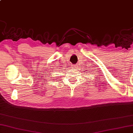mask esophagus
Listing matches in <instances>:
<instances>
[{
    "label": "esophagus",
    "mask_w": 133,
    "mask_h": 133,
    "mask_svg": "<svg viewBox=\"0 0 133 133\" xmlns=\"http://www.w3.org/2000/svg\"><path fill=\"white\" fill-rule=\"evenodd\" d=\"M76 67H76V65H75V64L72 65V68H73V69H76Z\"/></svg>",
    "instance_id": "1"
}]
</instances>
